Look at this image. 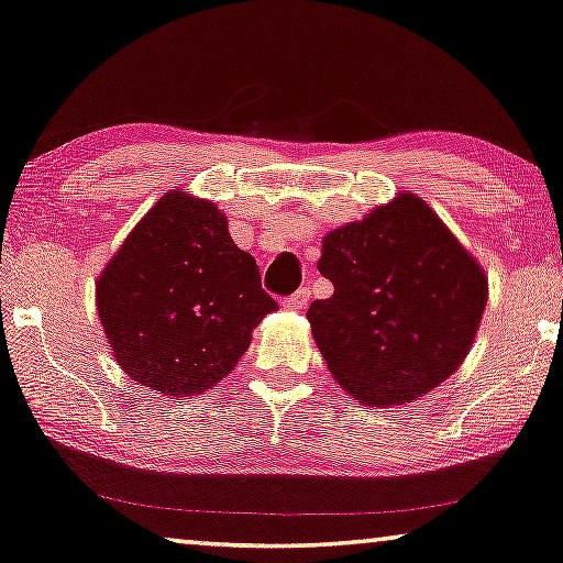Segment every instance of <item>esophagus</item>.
Masks as SVG:
<instances>
[{
  "label": "esophagus",
  "mask_w": 563,
  "mask_h": 563,
  "mask_svg": "<svg viewBox=\"0 0 563 563\" xmlns=\"http://www.w3.org/2000/svg\"><path fill=\"white\" fill-rule=\"evenodd\" d=\"M308 298H311V290H308V288H300V290L292 292V296L285 298V300H283V306H285V308H290V311H300V308H306Z\"/></svg>",
  "instance_id": "esophagus-1"
}]
</instances>
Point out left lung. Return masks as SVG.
<instances>
[{"label": "left lung", "mask_w": 563, "mask_h": 563, "mask_svg": "<svg viewBox=\"0 0 563 563\" xmlns=\"http://www.w3.org/2000/svg\"><path fill=\"white\" fill-rule=\"evenodd\" d=\"M334 296L308 308L336 383L364 406H400L441 385L472 350L487 278L426 201L400 194L323 236Z\"/></svg>", "instance_id": "obj_1"}]
</instances>
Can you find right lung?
<instances>
[{"instance_id": "obj_1", "label": "right lung", "mask_w": 563, "mask_h": 563, "mask_svg": "<svg viewBox=\"0 0 563 563\" xmlns=\"http://www.w3.org/2000/svg\"><path fill=\"white\" fill-rule=\"evenodd\" d=\"M101 327L120 367L157 393H203L229 375L252 329L275 311L260 267L217 206L163 196L97 283Z\"/></svg>"}]
</instances>
